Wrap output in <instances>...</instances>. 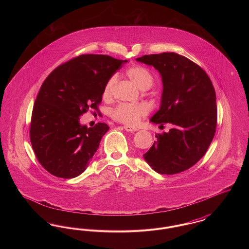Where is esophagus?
I'll return each mask as SVG.
<instances>
[{
  "label": "esophagus",
  "instance_id": "34e87169",
  "mask_svg": "<svg viewBox=\"0 0 249 249\" xmlns=\"http://www.w3.org/2000/svg\"><path fill=\"white\" fill-rule=\"evenodd\" d=\"M124 129H125V130H127V131H130V132H133V131H137V130H138L137 128L131 127V126H129V125H125V126H124Z\"/></svg>",
  "mask_w": 249,
  "mask_h": 249
}]
</instances>
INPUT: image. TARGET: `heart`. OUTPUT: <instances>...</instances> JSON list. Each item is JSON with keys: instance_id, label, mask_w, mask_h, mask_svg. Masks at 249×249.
Segmentation results:
<instances>
[{"instance_id": "heart-1", "label": "heart", "mask_w": 249, "mask_h": 249, "mask_svg": "<svg viewBox=\"0 0 249 249\" xmlns=\"http://www.w3.org/2000/svg\"><path fill=\"white\" fill-rule=\"evenodd\" d=\"M127 76L140 89H148L154 82L153 75L146 68L135 65L131 66L126 71ZM115 85V77H111L105 86L103 97L104 99H110L113 94V89ZM149 111V107L146 104H121L113 109L111 116L112 118L119 122L135 125L137 124L142 117H144Z\"/></svg>"}]
</instances>
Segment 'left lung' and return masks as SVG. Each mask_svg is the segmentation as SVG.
<instances>
[{
    "label": "left lung",
    "instance_id": "8db88e82",
    "mask_svg": "<svg viewBox=\"0 0 249 249\" xmlns=\"http://www.w3.org/2000/svg\"><path fill=\"white\" fill-rule=\"evenodd\" d=\"M136 61L153 66L161 76L160 107L150 122L173 125L169 132L156 135L143 159L161 175L184 172L201 160L213 140L217 119L213 84L199 65L174 52Z\"/></svg>",
    "mask_w": 249,
    "mask_h": 249
}]
</instances>
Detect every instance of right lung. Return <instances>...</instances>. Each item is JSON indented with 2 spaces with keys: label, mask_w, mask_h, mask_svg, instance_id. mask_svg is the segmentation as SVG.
I'll use <instances>...</instances> for the list:
<instances>
[{
  "label": "right lung",
  "mask_w": 249,
  "mask_h": 249,
  "mask_svg": "<svg viewBox=\"0 0 249 249\" xmlns=\"http://www.w3.org/2000/svg\"><path fill=\"white\" fill-rule=\"evenodd\" d=\"M127 59L87 54L52 71L39 90L30 129L31 142L40 164L60 178L81 175L109 130L106 123L88 128L80 117L98 109L107 81Z\"/></svg>",
  "instance_id": "right-lung-1"
}]
</instances>
